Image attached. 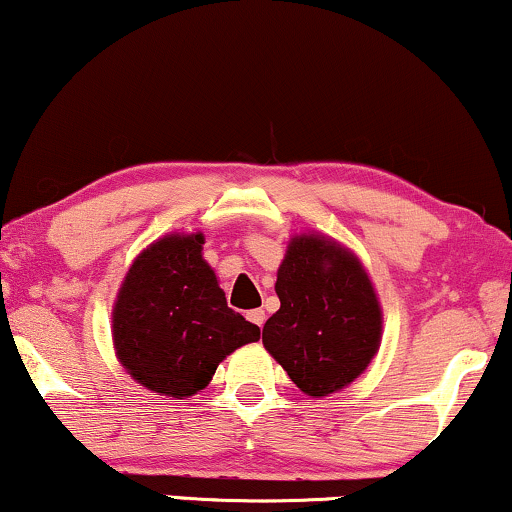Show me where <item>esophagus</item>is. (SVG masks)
I'll list each match as a JSON object with an SVG mask.
<instances>
[{
	"label": "esophagus",
	"mask_w": 512,
	"mask_h": 512,
	"mask_svg": "<svg viewBox=\"0 0 512 512\" xmlns=\"http://www.w3.org/2000/svg\"><path fill=\"white\" fill-rule=\"evenodd\" d=\"M264 319H267V314H264V309H252V312H248V321L255 323L257 328L264 326Z\"/></svg>",
	"instance_id": "1"
}]
</instances>
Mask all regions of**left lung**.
<instances>
[{"label":"left lung","instance_id":"1","mask_svg":"<svg viewBox=\"0 0 512 512\" xmlns=\"http://www.w3.org/2000/svg\"><path fill=\"white\" fill-rule=\"evenodd\" d=\"M281 309L262 342L309 397L352 383L378 352L383 314L357 257L321 236H297L278 267Z\"/></svg>","mask_w":512,"mask_h":512}]
</instances>
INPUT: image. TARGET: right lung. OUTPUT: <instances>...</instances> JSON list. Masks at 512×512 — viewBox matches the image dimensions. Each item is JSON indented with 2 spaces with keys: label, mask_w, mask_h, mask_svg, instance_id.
Segmentation results:
<instances>
[{
  "label": "right lung",
  "mask_w": 512,
  "mask_h": 512,
  "mask_svg": "<svg viewBox=\"0 0 512 512\" xmlns=\"http://www.w3.org/2000/svg\"><path fill=\"white\" fill-rule=\"evenodd\" d=\"M203 234L165 236L134 260L113 309L120 364L167 397H191L260 328L229 309L215 271L200 255Z\"/></svg>",
  "instance_id": "right-lung-1"
}]
</instances>
